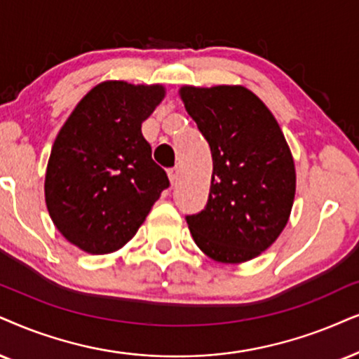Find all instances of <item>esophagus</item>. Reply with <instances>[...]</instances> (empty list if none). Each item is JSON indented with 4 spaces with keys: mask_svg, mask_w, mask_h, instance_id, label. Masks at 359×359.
<instances>
[{
    "mask_svg": "<svg viewBox=\"0 0 359 359\" xmlns=\"http://www.w3.org/2000/svg\"><path fill=\"white\" fill-rule=\"evenodd\" d=\"M167 175H169V180L172 185L177 184V180H179V169H170L167 172Z\"/></svg>",
    "mask_w": 359,
    "mask_h": 359,
    "instance_id": "esophagus-1",
    "label": "esophagus"
}]
</instances>
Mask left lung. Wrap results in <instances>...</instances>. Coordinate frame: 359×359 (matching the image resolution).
Listing matches in <instances>:
<instances>
[{
  "label": "left lung",
  "mask_w": 359,
  "mask_h": 359,
  "mask_svg": "<svg viewBox=\"0 0 359 359\" xmlns=\"http://www.w3.org/2000/svg\"><path fill=\"white\" fill-rule=\"evenodd\" d=\"M210 146L207 205L187 224L197 247L220 263H243L271 247L288 224L297 172L270 109L243 86L179 89Z\"/></svg>",
  "instance_id": "1"
}]
</instances>
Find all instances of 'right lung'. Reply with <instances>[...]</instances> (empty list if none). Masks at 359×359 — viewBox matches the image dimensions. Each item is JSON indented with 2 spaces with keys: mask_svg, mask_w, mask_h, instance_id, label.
Returning a JSON list of instances; mask_svg holds the SVG:
<instances>
[{
  "mask_svg": "<svg viewBox=\"0 0 359 359\" xmlns=\"http://www.w3.org/2000/svg\"><path fill=\"white\" fill-rule=\"evenodd\" d=\"M164 96L162 84L104 81L59 130L44 198L56 229L83 252L106 255L124 247L169 187L140 130Z\"/></svg>",
  "mask_w": 359,
  "mask_h": 359,
  "instance_id": "1",
  "label": "right lung"
}]
</instances>
